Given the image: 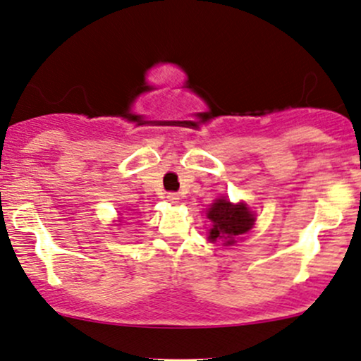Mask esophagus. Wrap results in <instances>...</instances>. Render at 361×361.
Listing matches in <instances>:
<instances>
[{"label": "esophagus", "instance_id": "obj_1", "mask_svg": "<svg viewBox=\"0 0 361 361\" xmlns=\"http://www.w3.org/2000/svg\"><path fill=\"white\" fill-rule=\"evenodd\" d=\"M168 200L171 204H178V202H180V195H178L176 192H169L168 193Z\"/></svg>", "mask_w": 361, "mask_h": 361}]
</instances>
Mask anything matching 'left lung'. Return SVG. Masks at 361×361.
<instances>
[{"label":"left lung","mask_w":361,"mask_h":361,"mask_svg":"<svg viewBox=\"0 0 361 361\" xmlns=\"http://www.w3.org/2000/svg\"><path fill=\"white\" fill-rule=\"evenodd\" d=\"M207 218L211 219L212 228L209 230V240L223 238L226 245L233 244L235 238L247 233L252 228L254 218L245 204H230V200L219 199L212 204L207 211Z\"/></svg>","instance_id":"8db88e82"}]
</instances>
